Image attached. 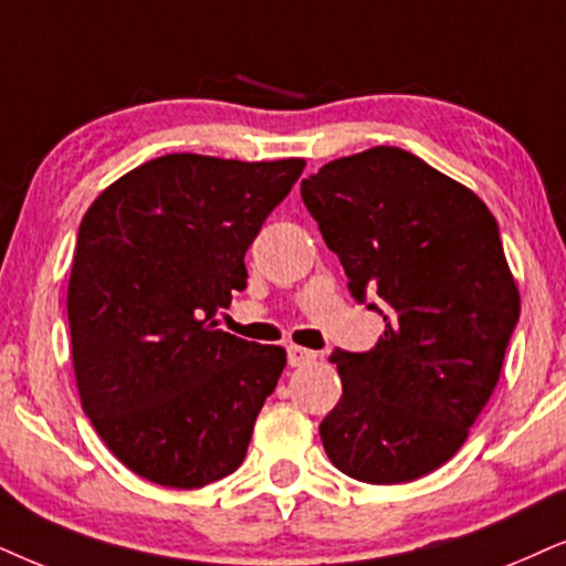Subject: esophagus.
<instances>
[{
    "label": "esophagus",
    "mask_w": 566,
    "mask_h": 566,
    "mask_svg": "<svg viewBox=\"0 0 566 566\" xmlns=\"http://www.w3.org/2000/svg\"><path fill=\"white\" fill-rule=\"evenodd\" d=\"M316 357L318 355L313 353V349H305V347H297V345L287 347V360H290L292 368H303V366H307V363L316 360Z\"/></svg>",
    "instance_id": "34e87169"
}]
</instances>
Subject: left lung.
<instances>
[{
  "mask_svg": "<svg viewBox=\"0 0 566 566\" xmlns=\"http://www.w3.org/2000/svg\"><path fill=\"white\" fill-rule=\"evenodd\" d=\"M300 196L353 297L386 321L368 353H332L342 399L318 428L328 460L376 485L433 473L491 399L520 321L496 219L395 146L328 161Z\"/></svg>",
  "mask_w": 566,
  "mask_h": 566,
  "instance_id": "8db88e82",
  "label": "left lung"
}]
</instances>
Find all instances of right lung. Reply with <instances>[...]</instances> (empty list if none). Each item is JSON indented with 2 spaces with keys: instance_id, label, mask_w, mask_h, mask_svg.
Listing matches in <instances>:
<instances>
[{
  "instance_id": "obj_1",
  "label": "right lung",
  "mask_w": 566,
  "mask_h": 566,
  "mask_svg": "<svg viewBox=\"0 0 566 566\" xmlns=\"http://www.w3.org/2000/svg\"><path fill=\"white\" fill-rule=\"evenodd\" d=\"M303 167L167 154L85 211L67 287L77 391L135 475L200 489L245 460L287 353L221 332L217 313L245 290V250Z\"/></svg>"
}]
</instances>
